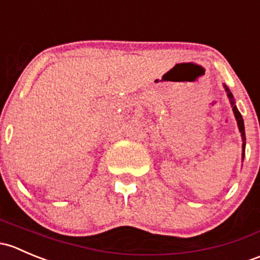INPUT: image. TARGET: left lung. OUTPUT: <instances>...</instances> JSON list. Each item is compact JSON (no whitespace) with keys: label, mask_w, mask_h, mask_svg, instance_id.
<instances>
[{"label":"left lung","mask_w":260,"mask_h":260,"mask_svg":"<svg viewBox=\"0 0 260 260\" xmlns=\"http://www.w3.org/2000/svg\"><path fill=\"white\" fill-rule=\"evenodd\" d=\"M223 86H224V89H225L226 95H228V98H229L230 105H232V109H233V112H234L235 120H237L238 129H239L240 135H242V141H243V144H242V160H244V156H245V127H244V120H243L242 114H240L239 110H238L237 105H235V100H234V96H233V93L230 92V90L228 89V86H226L225 84H223Z\"/></svg>","instance_id":"obj_1"}]
</instances>
